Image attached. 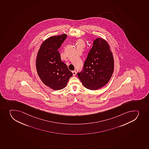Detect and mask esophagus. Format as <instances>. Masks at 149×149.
Listing matches in <instances>:
<instances>
[{
	"label": "esophagus",
	"instance_id": "obj_1",
	"mask_svg": "<svg viewBox=\"0 0 149 149\" xmlns=\"http://www.w3.org/2000/svg\"><path fill=\"white\" fill-rule=\"evenodd\" d=\"M72 73H73V76H75L76 75V71H72Z\"/></svg>",
	"mask_w": 149,
	"mask_h": 149
}]
</instances>
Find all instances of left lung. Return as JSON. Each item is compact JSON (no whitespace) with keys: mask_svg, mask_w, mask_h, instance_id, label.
<instances>
[{"mask_svg":"<svg viewBox=\"0 0 149 149\" xmlns=\"http://www.w3.org/2000/svg\"><path fill=\"white\" fill-rule=\"evenodd\" d=\"M114 68V61L109 45L103 39L93 42L84 68L77 73L83 85L90 90H97L110 80Z\"/></svg>","mask_w":149,"mask_h":149,"instance_id":"8db88e82","label":"left lung"}]
</instances>
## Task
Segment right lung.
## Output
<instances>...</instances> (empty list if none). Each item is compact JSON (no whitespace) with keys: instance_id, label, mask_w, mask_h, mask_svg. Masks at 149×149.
Wrapping results in <instances>:
<instances>
[{"instance_id":"1","label":"right lung","mask_w":149,"mask_h":149,"mask_svg":"<svg viewBox=\"0 0 149 149\" xmlns=\"http://www.w3.org/2000/svg\"><path fill=\"white\" fill-rule=\"evenodd\" d=\"M67 37L65 34L50 37L40 47L36 60L37 73L45 85L53 90L65 87L73 74L61 61L58 49Z\"/></svg>"}]
</instances>
